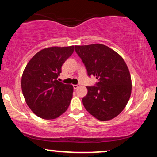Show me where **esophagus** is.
Segmentation results:
<instances>
[{
    "label": "esophagus",
    "instance_id": "1",
    "mask_svg": "<svg viewBox=\"0 0 157 157\" xmlns=\"http://www.w3.org/2000/svg\"><path fill=\"white\" fill-rule=\"evenodd\" d=\"M79 86H79V85H78V84H77V85H73V87H74V89H77V88H78V87H79Z\"/></svg>",
    "mask_w": 157,
    "mask_h": 157
}]
</instances>
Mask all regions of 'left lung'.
<instances>
[{"label":"left lung","instance_id":"1","mask_svg":"<svg viewBox=\"0 0 157 157\" xmlns=\"http://www.w3.org/2000/svg\"><path fill=\"white\" fill-rule=\"evenodd\" d=\"M89 77H96L94 86H86L82 98L85 109L101 121L114 118L125 109L131 93V78L122 57L102 44L75 46Z\"/></svg>","mask_w":157,"mask_h":157}]
</instances>
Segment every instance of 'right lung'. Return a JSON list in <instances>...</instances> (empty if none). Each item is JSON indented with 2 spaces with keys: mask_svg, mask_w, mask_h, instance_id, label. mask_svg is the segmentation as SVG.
I'll return each mask as SVG.
<instances>
[{
  "mask_svg": "<svg viewBox=\"0 0 157 157\" xmlns=\"http://www.w3.org/2000/svg\"><path fill=\"white\" fill-rule=\"evenodd\" d=\"M75 46L49 47L37 52L23 71L21 88L30 109L39 117L53 120L67 110L72 98V85L58 81L61 67Z\"/></svg>",
  "mask_w": 157,
  "mask_h": 157,
  "instance_id": "obj_1",
  "label": "right lung"
}]
</instances>
